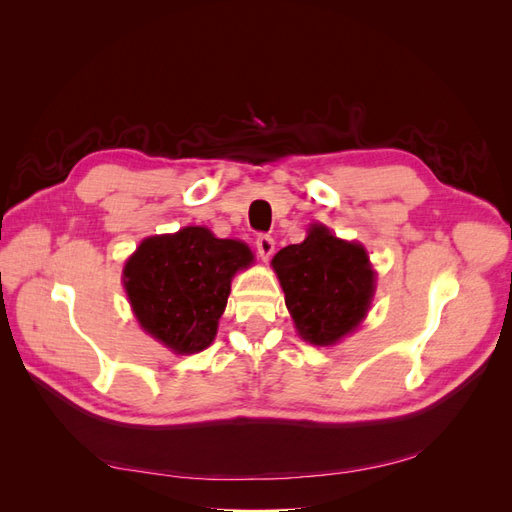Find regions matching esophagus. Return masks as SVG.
<instances>
[{"label":"esophagus","instance_id":"34e87169","mask_svg":"<svg viewBox=\"0 0 512 512\" xmlns=\"http://www.w3.org/2000/svg\"><path fill=\"white\" fill-rule=\"evenodd\" d=\"M256 250H258V254H260V258H262V260H269V258H271V254H273V250H275V241H273V237H269V235H260V237L256 239Z\"/></svg>","mask_w":512,"mask_h":512}]
</instances>
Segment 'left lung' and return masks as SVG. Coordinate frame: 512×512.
Masks as SVG:
<instances>
[{
    "label": "left lung",
    "mask_w": 512,
    "mask_h": 512,
    "mask_svg": "<svg viewBox=\"0 0 512 512\" xmlns=\"http://www.w3.org/2000/svg\"><path fill=\"white\" fill-rule=\"evenodd\" d=\"M271 265L305 342L333 346L367 316L376 271L361 243L337 239L324 224H312L305 241L284 247Z\"/></svg>",
    "instance_id": "8db88e82"
}]
</instances>
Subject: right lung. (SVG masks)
Listing matches in <instances>:
<instances>
[{"mask_svg":"<svg viewBox=\"0 0 512 512\" xmlns=\"http://www.w3.org/2000/svg\"><path fill=\"white\" fill-rule=\"evenodd\" d=\"M252 262L243 241L185 226L138 245L123 267V288L138 324L153 339L175 354H196L218 333L232 275Z\"/></svg>","mask_w":512,"mask_h":512,"instance_id":"obj_1","label":"right lung"}]
</instances>
